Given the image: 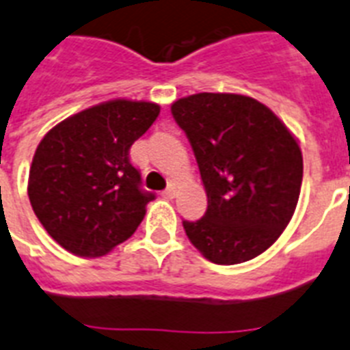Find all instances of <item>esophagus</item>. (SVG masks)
Here are the masks:
<instances>
[{
    "instance_id": "34e87169",
    "label": "esophagus",
    "mask_w": 350,
    "mask_h": 350,
    "mask_svg": "<svg viewBox=\"0 0 350 350\" xmlns=\"http://www.w3.org/2000/svg\"><path fill=\"white\" fill-rule=\"evenodd\" d=\"M163 196H165L167 200H174V198H176V183H169V187L163 190Z\"/></svg>"
}]
</instances>
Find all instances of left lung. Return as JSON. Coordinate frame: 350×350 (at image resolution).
<instances>
[{
	"label": "left lung",
	"mask_w": 350,
	"mask_h": 350,
	"mask_svg": "<svg viewBox=\"0 0 350 350\" xmlns=\"http://www.w3.org/2000/svg\"><path fill=\"white\" fill-rule=\"evenodd\" d=\"M189 138L208 206L183 221L187 237L215 264L257 257L293 217L302 150L273 111L252 96L198 93L170 107Z\"/></svg>",
	"instance_id": "1"
}]
</instances>
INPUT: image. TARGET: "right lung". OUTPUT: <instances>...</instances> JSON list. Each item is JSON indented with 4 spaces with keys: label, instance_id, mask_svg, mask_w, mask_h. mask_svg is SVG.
I'll return each mask as SVG.
<instances>
[{
    "label": "right lung",
    "instance_id": "right-lung-1",
    "mask_svg": "<svg viewBox=\"0 0 350 350\" xmlns=\"http://www.w3.org/2000/svg\"><path fill=\"white\" fill-rule=\"evenodd\" d=\"M160 115L152 102L109 100L50 129L33 154L28 198L50 237L100 257L135 234L154 200L129 149Z\"/></svg>",
    "mask_w": 350,
    "mask_h": 350
}]
</instances>
